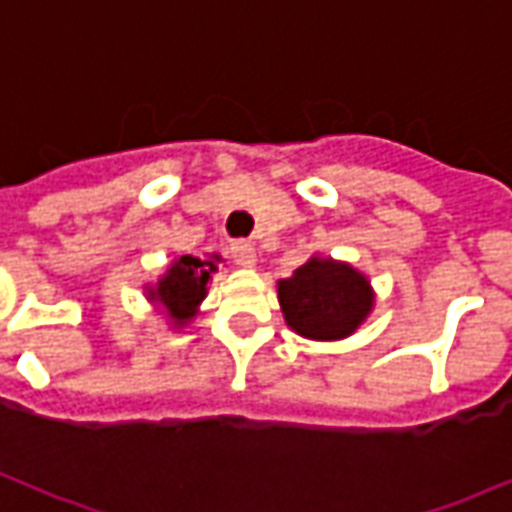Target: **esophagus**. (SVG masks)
Returning <instances> with one entry per match:
<instances>
[{"instance_id":"1","label":"esophagus","mask_w":512,"mask_h":512,"mask_svg":"<svg viewBox=\"0 0 512 512\" xmlns=\"http://www.w3.org/2000/svg\"><path fill=\"white\" fill-rule=\"evenodd\" d=\"M230 257H233L235 266L241 268H252L257 263L255 246L246 244V241H235V244H230Z\"/></svg>"}]
</instances>
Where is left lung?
I'll return each mask as SVG.
<instances>
[{
  "mask_svg": "<svg viewBox=\"0 0 512 512\" xmlns=\"http://www.w3.org/2000/svg\"><path fill=\"white\" fill-rule=\"evenodd\" d=\"M277 293L290 329L310 340H343L373 310L365 274L332 257H310L293 277L279 279Z\"/></svg>",
  "mask_w": 512,
  "mask_h": 512,
  "instance_id": "left-lung-1",
  "label": "left lung"
}]
</instances>
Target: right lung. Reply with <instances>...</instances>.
Listing matches in <instances>:
<instances>
[{"label":"right lung","instance_id":"obj_1","mask_svg":"<svg viewBox=\"0 0 512 512\" xmlns=\"http://www.w3.org/2000/svg\"><path fill=\"white\" fill-rule=\"evenodd\" d=\"M216 260H202V257L183 255L178 257L172 266L167 268V274L158 279L156 288L147 290V299L161 304L167 315L175 321V326L189 323L197 315L200 301L208 293V279L216 271Z\"/></svg>","mask_w":512,"mask_h":512}]
</instances>
